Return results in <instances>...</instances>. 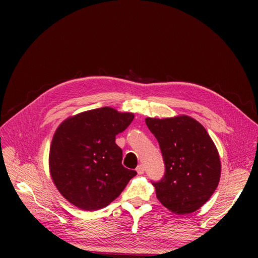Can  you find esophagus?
Returning a JSON list of instances; mask_svg holds the SVG:
<instances>
[{"label": "esophagus", "mask_w": 258, "mask_h": 258, "mask_svg": "<svg viewBox=\"0 0 258 258\" xmlns=\"http://www.w3.org/2000/svg\"><path fill=\"white\" fill-rule=\"evenodd\" d=\"M137 172L139 174H143L144 173V166L143 165H140L137 167Z\"/></svg>", "instance_id": "1"}]
</instances>
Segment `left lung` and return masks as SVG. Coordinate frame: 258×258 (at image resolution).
I'll use <instances>...</instances> for the list:
<instances>
[{
  "label": "left lung",
  "mask_w": 258,
  "mask_h": 258,
  "mask_svg": "<svg viewBox=\"0 0 258 258\" xmlns=\"http://www.w3.org/2000/svg\"><path fill=\"white\" fill-rule=\"evenodd\" d=\"M157 139L165 174L153 182L161 204L176 214L195 212L212 196L220 182L221 161L201 123L188 116L145 119Z\"/></svg>",
  "instance_id": "obj_1"
}]
</instances>
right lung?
<instances>
[{
    "mask_svg": "<svg viewBox=\"0 0 258 258\" xmlns=\"http://www.w3.org/2000/svg\"><path fill=\"white\" fill-rule=\"evenodd\" d=\"M134 117L105 106L60 124L50 146L49 168L54 185L69 202L86 211L105 208L137 175L122 166V151L115 143Z\"/></svg>",
    "mask_w": 258,
    "mask_h": 258,
    "instance_id": "add662e5",
    "label": "right lung"
}]
</instances>
